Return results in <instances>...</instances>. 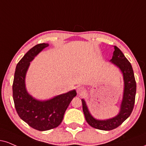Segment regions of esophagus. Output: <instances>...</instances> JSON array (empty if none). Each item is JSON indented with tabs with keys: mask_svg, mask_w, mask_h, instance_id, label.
I'll use <instances>...</instances> for the list:
<instances>
[{
	"mask_svg": "<svg viewBox=\"0 0 146 146\" xmlns=\"http://www.w3.org/2000/svg\"><path fill=\"white\" fill-rule=\"evenodd\" d=\"M84 88L83 86H79L78 87V88H77V92H78V94H82V93L84 92Z\"/></svg>",
	"mask_w": 146,
	"mask_h": 146,
	"instance_id": "1",
	"label": "esophagus"
}]
</instances>
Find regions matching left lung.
Instances as JSON below:
<instances>
[{
	"label": "left lung",
	"instance_id": "obj_1",
	"mask_svg": "<svg viewBox=\"0 0 146 146\" xmlns=\"http://www.w3.org/2000/svg\"><path fill=\"white\" fill-rule=\"evenodd\" d=\"M113 55L110 61L116 65L123 73L124 90L123 99L120 106V111L118 115L111 119L106 120H98L90 115L86 102L82 99V108L88 124L95 129L103 131H111L118 127L128 118L132 113L134 108L135 94H136V82L134 73L131 63L121 52L118 47L114 46Z\"/></svg>",
	"mask_w": 146,
	"mask_h": 146
}]
</instances>
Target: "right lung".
<instances>
[{"mask_svg": "<svg viewBox=\"0 0 146 146\" xmlns=\"http://www.w3.org/2000/svg\"><path fill=\"white\" fill-rule=\"evenodd\" d=\"M48 45L47 43L36 45L24 56L16 66L13 83V98L17 114L31 127L40 131L58 126L68 105L77 94L74 90L48 101H39L26 91L25 76L30 62Z\"/></svg>", "mask_w": 146, "mask_h": 146, "instance_id": "add662e5", "label": "right lung"}]
</instances>
